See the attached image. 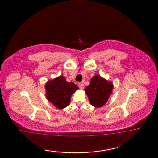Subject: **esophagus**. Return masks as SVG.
Returning a JSON list of instances; mask_svg holds the SVG:
<instances>
[{
  "label": "esophagus",
  "instance_id": "esophagus-1",
  "mask_svg": "<svg viewBox=\"0 0 158 158\" xmlns=\"http://www.w3.org/2000/svg\"><path fill=\"white\" fill-rule=\"evenodd\" d=\"M78 86H79V89H81V90H83V89H84V85H83V83H79V84H78Z\"/></svg>",
  "mask_w": 158,
  "mask_h": 158
}]
</instances>
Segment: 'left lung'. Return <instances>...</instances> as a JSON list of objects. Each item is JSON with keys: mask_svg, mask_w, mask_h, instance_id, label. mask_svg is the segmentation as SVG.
Returning <instances> with one entry per match:
<instances>
[{"mask_svg": "<svg viewBox=\"0 0 158 158\" xmlns=\"http://www.w3.org/2000/svg\"><path fill=\"white\" fill-rule=\"evenodd\" d=\"M114 85L99 75L92 77L90 85L85 88V91L90 101V104L96 108L105 105L112 94Z\"/></svg>", "mask_w": 158, "mask_h": 158, "instance_id": "1", "label": "left lung"}]
</instances>
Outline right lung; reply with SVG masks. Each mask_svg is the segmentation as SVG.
I'll return each instance as SVG.
<instances>
[{
	"instance_id": "right-lung-1",
	"label": "right lung",
	"mask_w": 158,
	"mask_h": 158,
	"mask_svg": "<svg viewBox=\"0 0 158 158\" xmlns=\"http://www.w3.org/2000/svg\"><path fill=\"white\" fill-rule=\"evenodd\" d=\"M44 88L47 100L59 110L64 109L70 104L71 96L79 89L73 82H67L63 76L48 81Z\"/></svg>"
}]
</instances>
